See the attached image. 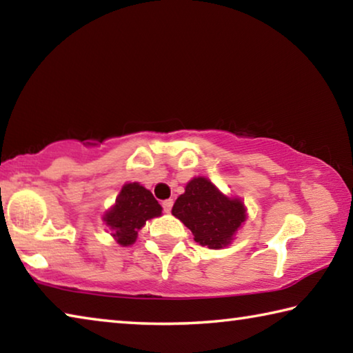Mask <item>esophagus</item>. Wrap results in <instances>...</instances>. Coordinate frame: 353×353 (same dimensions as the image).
Returning a JSON list of instances; mask_svg holds the SVG:
<instances>
[{"label":"esophagus","mask_w":353,"mask_h":353,"mask_svg":"<svg viewBox=\"0 0 353 353\" xmlns=\"http://www.w3.org/2000/svg\"><path fill=\"white\" fill-rule=\"evenodd\" d=\"M172 204H174V201H172V199H166V201L162 202V207H163L165 213H170V212H171Z\"/></svg>","instance_id":"esophagus-1"}]
</instances>
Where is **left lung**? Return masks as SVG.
<instances>
[{"instance_id": "obj_1", "label": "left lung", "mask_w": 353, "mask_h": 353, "mask_svg": "<svg viewBox=\"0 0 353 353\" xmlns=\"http://www.w3.org/2000/svg\"><path fill=\"white\" fill-rule=\"evenodd\" d=\"M171 213L188 227L196 243L208 249L229 246L246 221L241 199L227 198L205 177L191 179Z\"/></svg>"}]
</instances>
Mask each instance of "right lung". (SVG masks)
<instances>
[{"instance_id": "obj_1", "label": "right lung", "mask_w": 353, "mask_h": 353, "mask_svg": "<svg viewBox=\"0 0 353 353\" xmlns=\"http://www.w3.org/2000/svg\"><path fill=\"white\" fill-rule=\"evenodd\" d=\"M162 214V205L154 199L152 193L139 182L126 183L119 191L110 210L104 214V223L112 230V236L121 246H130L137 240L139 230L148 219Z\"/></svg>"}]
</instances>
